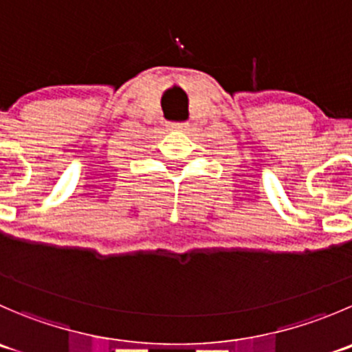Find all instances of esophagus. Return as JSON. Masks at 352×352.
Instances as JSON below:
<instances>
[{
	"instance_id": "1",
	"label": "esophagus",
	"mask_w": 352,
	"mask_h": 352,
	"mask_svg": "<svg viewBox=\"0 0 352 352\" xmlns=\"http://www.w3.org/2000/svg\"><path fill=\"white\" fill-rule=\"evenodd\" d=\"M170 127L175 129V131H189L190 124H189V122H182V124H172Z\"/></svg>"
}]
</instances>
